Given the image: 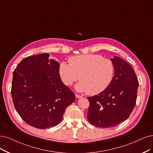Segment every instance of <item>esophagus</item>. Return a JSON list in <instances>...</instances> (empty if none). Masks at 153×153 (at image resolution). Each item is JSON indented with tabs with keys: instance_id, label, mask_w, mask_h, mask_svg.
<instances>
[{
	"instance_id": "esophagus-1",
	"label": "esophagus",
	"mask_w": 153,
	"mask_h": 153,
	"mask_svg": "<svg viewBox=\"0 0 153 153\" xmlns=\"http://www.w3.org/2000/svg\"><path fill=\"white\" fill-rule=\"evenodd\" d=\"M75 96H76V97L77 98H82V96H81V95H79V94H76Z\"/></svg>"
}]
</instances>
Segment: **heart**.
Wrapping results in <instances>:
<instances>
[{
	"instance_id": "obj_1",
	"label": "heart",
	"mask_w": 153,
	"mask_h": 153,
	"mask_svg": "<svg viewBox=\"0 0 153 153\" xmlns=\"http://www.w3.org/2000/svg\"><path fill=\"white\" fill-rule=\"evenodd\" d=\"M59 73L66 85H71L79 79L77 91L96 95L109 86L114 75V65L110 60L100 55H80L69 59V64L62 62Z\"/></svg>"
}]
</instances>
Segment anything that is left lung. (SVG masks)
I'll return each instance as SVG.
<instances>
[{"instance_id":"1","label":"left lung","mask_w":153,"mask_h":153,"mask_svg":"<svg viewBox=\"0 0 153 153\" xmlns=\"http://www.w3.org/2000/svg\"><path fill=\"white\" fill-rule=\"evenodd\" d=\"M115 74L103 91L88 97V120L93 126L109 128L125 121L136 103L139 81L133 68L118 56L111 59Z\"/></svg>"}]
</instances>
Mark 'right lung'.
I'll use <instances>...</instances> for the list:
<instances>
[{
	"label": "right lung",
	"instance_id": "1",
	"mask_svg": "<svg viewBox=\"0 0 153 153\" xmlns=\"http://www.w3.org/2000/svg\"><path fill=\"white\" fill-rule=\"evenodd\" d=\"M48 53L28 56L13 72L11 94L15 108L30 126L44 129L61 122L75 94L62 82L60 65Z\"/></svg>",
	"mask_w": 153,
	"mask_h": 153
}]
</instances>
